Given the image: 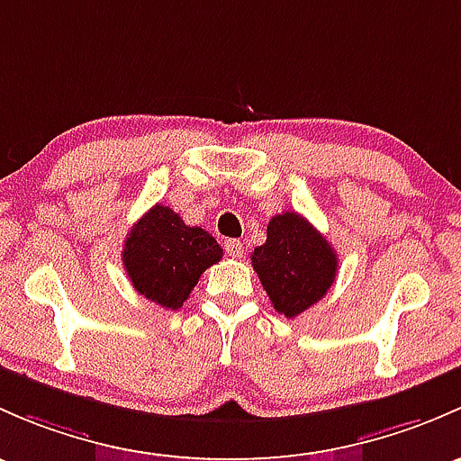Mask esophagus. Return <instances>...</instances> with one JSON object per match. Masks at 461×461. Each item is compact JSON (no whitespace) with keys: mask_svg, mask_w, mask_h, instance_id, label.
I'll return each instance as SVG.
<instances>
[{"mask_svg":"<svg viewBox=\"0 0 461 461\" xmlns=\"http://www.w3.org/2000/svg\"><path fill=\"white\" fill-rule=\"evenodd\" d=\"M224 249H226V253H229L230 258H235V259H240L241 255H244V246H241L240 240H226Z\"/></svg>","mask_w":461,"mask_h":461,"instance_id":"1","label":"esophagus"}]
</instances>
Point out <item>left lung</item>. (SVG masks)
I'll return each instance as SVG.
<instances>
[{"mask_svg": "<svg viewBox=\"0 0 461 461\" xmlns=\"http://www.w3.org/2000/svg\"><path fill=\"white\" fill-rule=\"evenodd\" d=\"M250 262L275 311L288 320L326 295L339 264L326 237L295 211L268 221L266 244L255 249Z\"/></svg>", "mask_w": 461, "mask_h": 461, "instance_id": "8db88e82", "label": "left lung"}]
</instances>
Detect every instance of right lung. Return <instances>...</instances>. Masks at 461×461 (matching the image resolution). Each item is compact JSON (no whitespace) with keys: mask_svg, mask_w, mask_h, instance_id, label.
<instances>
[{"mask_svg":"<svg viewBox=\"0 0 461 461\" xmlns=\"http://www.w3.org/2000/svg\"><path fill=\"white\" fill-rule=\"evenodd\" d=\"M221 253L211 232L186 226L177 212L155 203L128 232L122 262L140 295L177 311Z\"/></svg>","mask_w":461,"mask_h":461,"instance_id":"right-lung-1","label":"right lung"}]
</instances>
